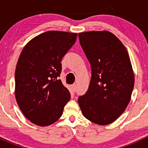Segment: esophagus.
Listing matches in <instances>:
<instances>
[{"mask_svg": "<svg viewBox=\"0 0 148 148\" xmlns=\"http://www.w3.org/2000/svg\"><path fill=\"white\" fill-rule=\"evenodd\" d=\"M71 87H72L73 90L76 91V89H77V84H73L72 86H71Z\"/></svg>", "mask_w": 148, "mask_h": 148, "instance_id": "obj_1", "label": "esophagus"}]
</instances>
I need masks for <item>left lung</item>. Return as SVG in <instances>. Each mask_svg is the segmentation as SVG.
Returning a JSON list of instances; mask_svg holds the SVG:
<instances>
[{"label":"left lung","mask_w":148,"mask_h":148,"mask_svg":"<svg viewBox=\"0 0 148 148\" xmlns=\"http://www.w3.org/2000/svg\"><path fill=\"white\" fill-rule=\"evenodd\" d=\"M80 44L92 69L89 89L78 103L83 115L99 125L114 122L131 99L134 76L126 48L107 31L79 34Z\"/></svg>","instance_id":"8db88e82"}]
</instances>
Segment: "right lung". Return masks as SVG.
Masks as SVG:
<instances>
[{
    "label": "right lung",
    "instance_id": "right-lung-1",
    "mask_svg": "<svg viewBox=\"0 0 148 148\" xmlns=\"http://www.w3.org/2000/svg\"><path fill=\"white\" fill-rule=\"evenodd\" d=\"M77 33L49 31L24 46L15 72V96L28 120L45 127L63 114L70 93L59 77L62 58L74 45Z\"/></svg>",
    "mask_w": 148,
    "mask_h": 148
}]
</instances>
